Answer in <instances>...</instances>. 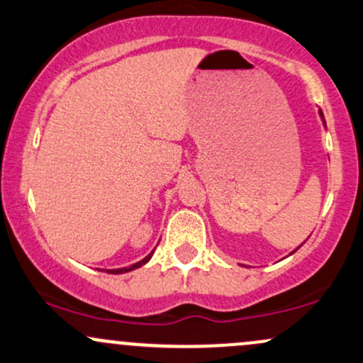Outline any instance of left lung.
I'll return each mask as SVG.
<instances>
[{
  "mask_svg": "<svg viewBox=\"0 0 363 363\" xmlns=\"http://www.w3.org/2000/svg\"><path fill=\"white\" fill-rule=\"evenodd\" d=\"M319 116H320V119H323V123H324V126H326V121H324V114H323V111H319ZM298 247H301V245H298ZM297 247V249H298ZM297 249H295V251H297ZM294 251V252H295Z\"/></svg>",
  "mask_w": 363,
  "mask_h": 363,
  "instance_id": "8db88e82",
  "label": "left lung"
}]
</instances>
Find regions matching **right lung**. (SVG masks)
I'll return each mask as SVG.
<instances>
[{"label": "right lung", "mask_w": 363, "mask_h": 363, "mask_svg": "<svg viewBox=\"0 0 363 363\" xmlns=\"http://www.w3.org/2000/svg\"><path fill=\"white\" fill-rule=\"evenodd\" d=\"M152 254H153V251L148 254L147 257H145V259H141V261H138V262H135V264H131V266H128V268H118V269H106L107 273H112V274H121V273H128V272H133V269H136V268H140V266H143V264H147V262L150 261V257H152Z\"/></svg>", "instance_id": "add662e5"}]
</instances>
